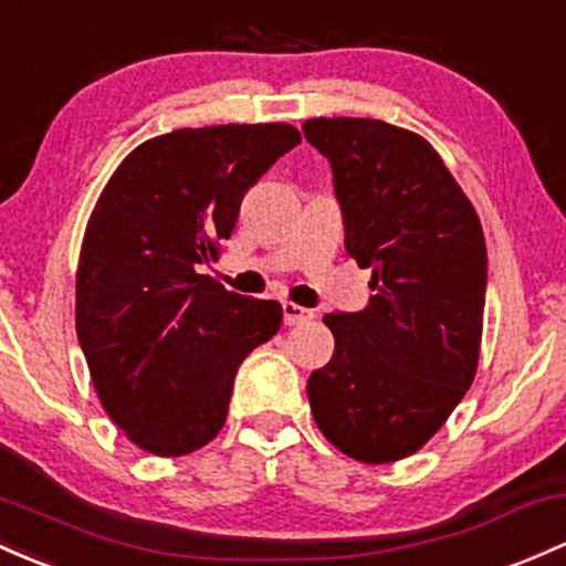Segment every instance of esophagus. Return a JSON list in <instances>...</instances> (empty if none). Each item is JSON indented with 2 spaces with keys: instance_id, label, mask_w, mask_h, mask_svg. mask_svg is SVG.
Instances as JSON below:
<instances>
[{
  "instance_id": "34e87169",
  "label": "esophagus",
  "mask_w": 566,
  "mask_h": 566,
  "mask_svg": "<svg viewBox=\"0 0 566 566\" xmlns=\"http://www.w3.org/2000/svg\"><path fill=\"white\" fill-rule=\"evenodd\" d=\"M282 312H284V325H303V322H308L314 316L312 308L297 306L293 301L282 303Z\"/></svg>"
}]
</instances>
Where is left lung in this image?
I'll list each match as a JSON object with an SVG mask.
<instances>
[{
  "mask_svg": "<svg viewBox=\"0 0 566 566\" xmlns=\"http://www.w3.org/2000/svg\"><path fill=\"white\" fill-rule=\"evenodd\" d=\"M331 160L346 252L370 269V303L325 314L335 352L308 376L322 434L346 457H411L459 406L481 354L486 241L473 203L427 139L370 117H314Z\"/></svg>",
  "mask_w": 566,
  "mask_h": 566,
  "instance_id": "left-lung-1",
  "label": "left lung"
}]
</instances>
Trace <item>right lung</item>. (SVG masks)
I'll return each instance as SVG.
<instances>
[{
  "label": "right lung",
  "mask_w": 566,
  "mask_h": 566,
  "mask_svg": "<svg viewBox=\"0 0 566 566\" xmlns=\"http://www.w3.org/2000/svg\"><path fill=\"white\" fill-rule=\"evenodd\" d=\"M301 142L287 123L179 128L126 155L93 207L74 322L109 419L155 457L217 438L233 378L282 325L276 301L228 293L217 260L244 192Z\"/></svg>",
  "instance_id": "add662e5"
}]
</instances>
